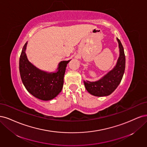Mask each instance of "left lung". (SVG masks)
<instances>
[{"label": "left lung", "instance_id": "1", "mask_svg": "<svg viewBox=\"0 0 147 147\" xmlns=\"http://www.w3.org/2000/svg\"><path fill=\"white\" fill-rule=\"evenodd\" d=\"M120 55L113 68L95 82L84 80V86L89 93L96 96H105L111 94L120 84L125 69L124 49L120 40L117 38Z\"/></svg>", "mask_w": 147, "mask_h": 147}]
</instances>
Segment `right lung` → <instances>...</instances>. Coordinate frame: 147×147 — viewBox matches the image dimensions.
Segmentation results:
<instances>
[{"label": "right lung", "instance_id": "obj_1", "mask_svg": "<svg viewBox=\"0 0 147 147\" xmlns=\"http://www.w3.org/2000/svg\"><path fill=\"white\" fill-rule=\"evenodd\" d=\"M27 45V42L23 47L20 58V73L24 86L38 99L43 101L53 99L62 90L66 67L71 60L61 61L55 72L42 71L28 60L26 54Z\"/></svg>", "mask_w": 147, "mask_h": 147}]
</instances>
